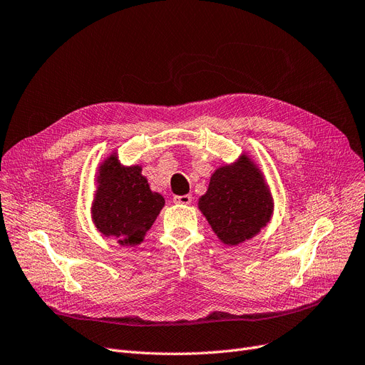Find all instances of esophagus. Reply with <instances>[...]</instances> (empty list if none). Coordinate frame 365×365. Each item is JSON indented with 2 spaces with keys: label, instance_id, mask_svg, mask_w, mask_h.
I'll list each match as a JSON object with an SVG mask.
<instances>
[{
  "label": "esophagus",
  "instance_id": "obj_1",
  "mask_svg": "<svg viewBox=\"0 0 365 365\" xmlns=\"http://www.w3.org/2000/svg\"><path fill=\"white\" fill-rule=\"evenodd\" d=\"M192 195H184V196H173V203H181V205H188L192 202Z\"/></svg>",
  "mask_w": 365,
  "mask_h": 365
}]
</instances>
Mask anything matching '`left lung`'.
<instances>
[{"label": "left lung", "instance_id": "left-lung-1", "mask_svg": "<svg viewBox=\"0 0 365 365\" xmlns=\"http://www.w3.org/2000/svg\"><path fill=\"white\" fill-rule=\"evenodd\" d=\"M199 210L224 244L237 245L270 221L273 203L262 173L248 158H242L214 172L207 192L199 199Z\"/></svg>", "mask_w": 365, "mask_h": 365}]
</instances>
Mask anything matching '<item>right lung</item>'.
Here are the masks:
<instances>
[{
  "label": "right lung",
  "instance_id": "add662e5",
  "mask_svg": "<svg viewBox=\"0 0 365 365\" xmlns=\"http://www.w3.org/2000/svg\"><path fill=\"white\" fill-rule=\"evenodd\" d=\"M141 170V166L121 168L115 155L99 169L92 217L96 229L115 237L120 245L133 247L143 242L165 206V199L151 192Z\"/></svg>",
  "mask_w": 365,
  "mask_h": 365
}]
</instances>
